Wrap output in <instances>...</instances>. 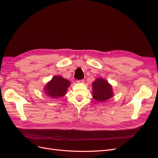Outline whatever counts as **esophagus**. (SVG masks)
I'll list each match as a JSON object with an SVG mask.
<instances>
[{"instance_id":"1","label":"esophagus","mask_w":158,"mask_h":158,"mask_svg":"<svg viewBox=\"0 0 158 158\" xmlns=\"http://www.w3.org/2000/svg\"><path fill=\"white\" fill-rule=\"evenodd\" d=\"M76 82H77V83H79V84L84 83V80H78L76 81Z\"/></svg>"}]
</instances>
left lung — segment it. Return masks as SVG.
Segmentation results:
<instances>
[{
    "instance_id": "1",
    "label": "left lung",
    "mask_w": 158,
    "mask_h": 158,
    "mask_svg": "<svg viewBox=\"0 0 158 158\" xmlns=\"http://www.w3.org/2000/svg\"><path fill=\"white\" fill-rule=\"evenodd\" d=\"M93 98L98 102H104L113 97L112 85L107 80L97 78L92 84Z\"/></svg>"
}]
</instances>
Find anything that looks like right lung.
I'll return each instance as SVG.
<instances>
[{
    "label": "right lung",
    "instance_id": "1",
    "mask_svg": "<svg viewBox=\"0 0 158 158\" xmlns=\"http://www.w3.org/2000/svg\"><path fill=\"white\" fill-rule=\"evenodd\" d=\"M70 85V81L60 76H55L44 88L45 94L52 98L63 97Z\"/></svg>",
    "mask_w": 158,
    "mask_h": 158
}]
</instances>
